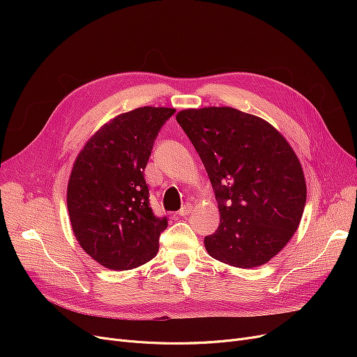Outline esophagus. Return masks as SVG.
Returning <instances> with one entry per match:
<instances>
[{
	"label": "esophagus",
	"instance_id": "esophagus-1",
	"mask_svg": "<svg viewBox=\"0 0 357 357\" xmlns=\"http://www.w3.org/2000/svg\"><path fill=\"white\" fill-rule=\"evenodd\" d=\"M191 210H192V205L188 202V204H185L183 207L178 211V214H179L181 217H186V215H188V214L191 213Z\"/></svg>",
	"mask_w": 357,
	"mask_h": 357
}]
</instances>
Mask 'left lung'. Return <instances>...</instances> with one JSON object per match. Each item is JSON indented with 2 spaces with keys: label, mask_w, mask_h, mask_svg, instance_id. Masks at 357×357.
<instances>
[{
  "label": "left lung",
  "mask_w": 357,
  "mask_h": 357,
  "mask_svg": "<svg viewBox=\"0 0 357 357\" xmlns=\"http://www.w3.org/2000/svg\"><path fill=\"white\" fill-rule=\"evenodd\" d=\"M176 121L198 152L218 202L205 236L211 257L236 268L266 264L301 221L307 185L292 147L269 123L230 107L183 109Z\"/></svg>",
  "instance_id": "obj_1"
}]
</instances>
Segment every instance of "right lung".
<instances>
[{"instance_id": "right-lung-1", "label": "right lung", "mask_w": 357, "mask_h": 357, "mask_svg": "<svg viewBox=\"0 0 357 357\" xmlns=\"http://www.w3.org/2000/svg\"><path fill=\"white\" fill-rule=\"evenodd\" d=\"M174 108L140 107L117 116L93 135L75 160L68 211L81 248L100 265L128 271L152 260L167 217L149 202L144 169Z\"/></svg>"}]
</instances>
